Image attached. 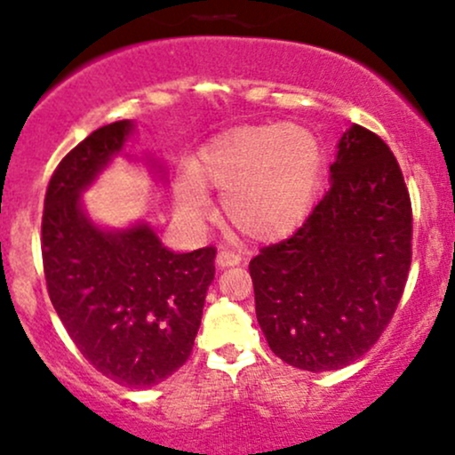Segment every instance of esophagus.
Here are the masks:
<instances>
[{"label":"esophagus","instance_id":"1","mask_svg":"<svg viewBox=\"0 0 455 455\" xmlns=\"http://www.w3.org/2000/svg\"><path fill=\"white\" fill-rule=\"evenodd\" d=\"M242 263V254L235 251H228V248H222L218 252V266L220 267H231V266H239Z\"/></svg>","mask_w":455,"mask_h":455}]
</instances>
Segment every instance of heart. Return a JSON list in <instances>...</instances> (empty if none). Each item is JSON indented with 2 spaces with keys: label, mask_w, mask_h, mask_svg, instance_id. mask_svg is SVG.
<instances>
[{
  "label": "heart",
  "mask_w": 455,
  "mask_h": 455,
  "mask_svg": "<svg viewBox=\"0 0 455 455\" xmlns=\"http://www.w3.org/2000/svg\"><path fill=\"white\" fill-rule=\"evenodd\" d=\"M323 148L298 124H252L213 138L194 166L174 181L181 216L201 222L212 212L204 188L222 192L228 220L246 235L276 239L291 233L311 209L322 181Z\"/></svg>",
  "instance_id": "heart-1"
}]
</instances>
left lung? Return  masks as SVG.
I'll return each instance as SVG.
<instances>
[{
	"mask_svg": "<svg viewBox=\"0 0 455 455\" xmlns=\"http://www.w3.org/2000/svg\"><path fill=\"white\" fill-rule=\"evenodd\" d=\"M331 179L307 222L248 266L269 349L315 373L349 365L380 339L412 261L411 194L387 142L352 124Z\"/></svg>",
	"mask_w": 455,
	"mask_h": 455,
	"instance_id": "obj_1",
	"label": "left lung"
}]
</instances>
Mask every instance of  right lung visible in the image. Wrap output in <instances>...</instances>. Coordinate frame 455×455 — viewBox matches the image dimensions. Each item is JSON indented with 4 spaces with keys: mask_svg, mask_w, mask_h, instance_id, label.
I'll list each match as a JSON object with an SVG mask.
<instances>
[{
    "mask_svg": "<svg viewBox=\"0 0 455 455\" xmlns=\"http://www.w3.org/2000/svg\"><path fill=\"white\" fill-rule=\"evenodd\" d=\"M132 129L106 124L64 155L44 194L41 251L49 298L84 358L109 380L147 388L192 354L216 248L177 254L147 224L103 231L90 222L79 194Z\"/></svg>",
    "mask_w": 455,
    "mask_h": 455,
    "instance_id": "right-lung-1",
    "label": "right lung"
}]
</instances>
